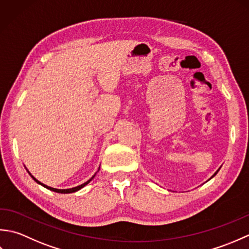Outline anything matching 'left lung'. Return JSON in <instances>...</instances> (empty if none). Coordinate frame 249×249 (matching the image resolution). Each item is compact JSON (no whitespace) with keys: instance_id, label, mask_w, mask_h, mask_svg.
I'll return each instance as SVG.
<instances>
[{"instance_id":"8db88e82","label":"left lung","mask_w":249,"mask_h":249,"mask_svg":"<svg viewBox=\"0 0 249 249\" xmlns=\"http://www.w3.org/2000/svg\"><path fill=\"white\" fill-rule=\"evenodd\" d=\"M216 173H217V172H216ZM216 173H215V174H214V176H216ZM214 176H213V177H214Z\"/></svg>"}]
</instances>
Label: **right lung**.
<instances>
[{
	"label": "right lung",
	"instance_id": "obj_1",
	"mask_svg": "<svg viewBox=\"0 0 249 249\" xmlns=\"http://www.w3.org/2000/svg\"><path fill=\"white\" fill-rule=\"evenodd\" d=\"M31 174V173H30ZM32 178H33V179L35 182H37L38 184H40V185H43L44 187H46V188H48V189H50V190H52V192H55V193H59V194H71V193H75V192H77V190H79V189H81L82 187H84L86 186L87 184H89V182L92 181V178L95 177V176H93L91 178L89 179L88 182H86V183H83V184H81V185H79V186H77V187H72V188H70V189H56V188H52V187H49V186H47V185H45V184H43V183H40L39 181H37V179L33 177V176H31Z\"/></svg>",
	"mask_w": 249,
	"mask_h": 249
}]
</instances>
